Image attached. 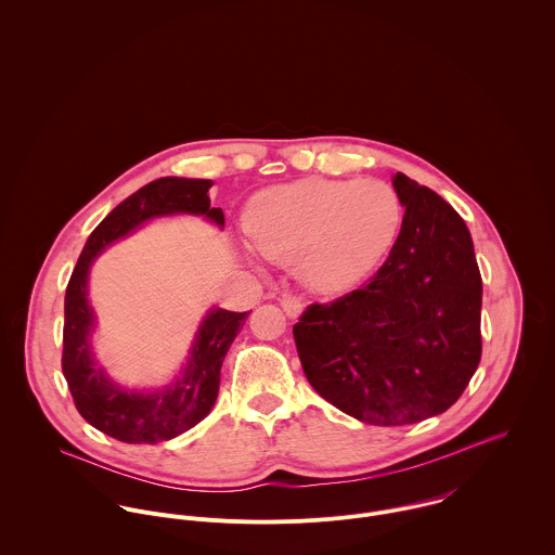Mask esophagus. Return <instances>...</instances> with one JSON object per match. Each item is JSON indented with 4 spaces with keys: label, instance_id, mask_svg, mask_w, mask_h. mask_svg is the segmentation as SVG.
<instances>
[{
    "label": "esophagus",
    "instance_id": "1",
    "mask_svg": "<svg viewBox=\"0 0 555 555\" xmlns=\"http://www.w3.org/2000/svg\"><path fill=\"white\" fill-rule=\"evenodd\" d=\"M282 310L286 312L288 318H299L304 312V304H301V299H297L293 295H284L282 297Z\"/></svg>",
    "mask_w": 555,
    "mask_h": 555
}]
</instances>
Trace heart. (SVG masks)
I'll use <instances>...</instances> for the list:
<instances>
[{"instance_id":"1","label":"heart","mask_w":555,"mask_h":555,"mask_svg":"<svg viewBox=\"0 0 555 555\" xmlns=\"http://www.w3.org/2000/svg\"><path fill=\"white\" fill-rule=\"evenodd\" d=\"M403 207L380 179H299L260 192L247 211L256 249L324 295L354 288L387 258Z\"/></svg>"}]
</instances>
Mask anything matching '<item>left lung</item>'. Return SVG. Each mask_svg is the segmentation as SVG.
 Wrapping results in <instances>:
<instances>
[{"label": "left lung", "instance_id": "left-lung-1", "mask_svg": "<svg viewBox=\"0 0 555 555\" xmlns=\"http://www.w3.org/2000/svg\"><path fill=\"white\" fill-rule=\"evenodd\" d=\"M403 211L385 264L293 326L318 396L370 425H408L449 410L480 361L482 282L462 216L403 172Z\"/></svg>", "mask_w": 555, "mask_h": 555}]
</instances>
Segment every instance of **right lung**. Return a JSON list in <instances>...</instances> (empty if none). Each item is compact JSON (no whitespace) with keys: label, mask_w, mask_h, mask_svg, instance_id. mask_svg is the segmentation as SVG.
Wrapping results in <instances>:
<instances>
[{"label":"right lung","mask_w":555,"mask_h":555,"mask_svg":"<svg viewBox=\"0 0 555 555\" xmlns=\"http://www.w3.org/2000/svg\"><path fill=\"white\" fill-rule=\"evenodd\" d=\"M209 179L162 177L119 203L89 235L66 288L62 370L80 416L102 434L128 444H156L170 440L214 408L220 389L224 357L249 312L211 308L203 318L190 357L179 376L159 389H126L108 378L91 350L95 314L87 299L89 269L115 241L128 237L145 222L162 216H203L224 227L220 207H211Z\"/></svg>","instance_id":"right-lung-1"}]
</instances>
